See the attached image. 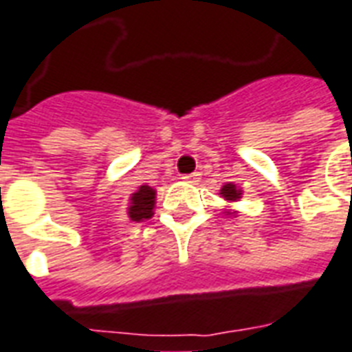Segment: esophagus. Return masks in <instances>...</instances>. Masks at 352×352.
<instances>
[{"label":"esophagus","mask_w":352,"mask_h":352,"mask_svg":"<svg viewBox=\"0 0 352 352\" xmlns=\"http://www.w3.org/2000/svg\"><path fill=\"white\" fill-rule=\"evenodd\" d=\"M183 179L186 181V183H198V179H200V173H198V171H194V173L183 175Z\"/></svg>","instance_id":"1"}]
</instances>
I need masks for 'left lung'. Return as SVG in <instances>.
<instances>
[{"instance_id":"obj_1","label":"left lung","mask_w":352,"mask_h":352,"mask_svg":"<svg viewBox=\"0 0 352 352\" xmlns=\"http://www.w3.org/2000/svg\"><path fill=\"white\" fill-rule=\"evenodd\" d=\"M221 194H223V198H225V200H230V201H234L240 198V190L236 188L234 184H225V186L221 188Z\"/></svg>"}]
</instances>
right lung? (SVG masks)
Masks as SVG:
<instances>
[{"mask_svg":"<svg viewBox=\"0 0 352 352\" xmlns=\"http://www.w3.org/2000/svg\"><path fill=\"white\" fill-rule=\"evenodd\" d=\"M154 188L142 184L141 188L131 196V208H129V217L131 221H142V219H151L152 210H154Z\"/></svg>","mask_w":352,"mask_h":352,"instance_id":"add662e5","label":"right lung"}]
</instances>
